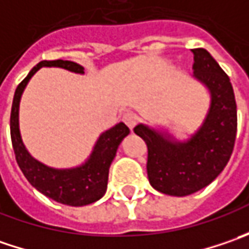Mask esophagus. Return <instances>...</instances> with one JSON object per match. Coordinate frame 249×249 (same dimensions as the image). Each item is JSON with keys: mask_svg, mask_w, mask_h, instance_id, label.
<instances>
[{"mask_svg": "<svg viewBox=\"0 0 249 249\" xmlns=\"http://www.w3.org/2000/svg\"><path fill=\"white\" fill-rule=\"evenodd\" d=\"M123 122L127 124V127L130 130H133V127L136 126V123H137V118L133 115V113H126L124 116H123Z\"/></svg>", "mask_w": 249, "mask_h": 249, "instance_id": "1", "label": "esophagus"}]
</instances>
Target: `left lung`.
Listing matches in <instances>:
<instances>
[{"mask_svg":"<svg viewBox=\"0 0 249 249\" xmlns=\"http://www.w3.org/2000/svg\"><path fill=\"white\" fill-rule=\"evenodd\" d=\"M194 79L211 94L201 127L186 141L167 131L137 124L134 133L148 148L149 184L167 196H184L211 184L222 173L234 148L237 105L229 76L204 48L193 50Z\"/></svg>","mask_w":249,"mask_h":249,"instance_id":"obj_1","label":"left lung"}]
</instances>
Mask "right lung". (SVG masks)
I'll return each mask as SVG.
<instances>
[{
  "instance_id": "obj_1",
  "label": "right lung",
  "mask_w": 249,
  "mask_h": 249,
  "mask_svg": "<svg viewBox=\"0 0 249 249\" xmlns=\"http://www.w3.org/2000/svg\"><path fill=\"white\" fill-rule=\"evenodd\" d=\"M44 66L62 68L74 73H84V68L72 61H41L37 63L20 83L14 95L11 110V139L16 162L29 183L41 194L65 205L83 206L92 204L104 196L108 186V175L118 147L130 133L124 123H118L101 134L89 159L80 166L55 169L34 159L26 149L19 130V104L24 89L33 74Z\"/></svg>"
}]
</instances>
